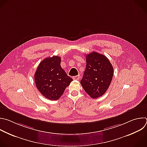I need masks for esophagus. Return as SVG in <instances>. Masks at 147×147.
<instances>
[{
  "mask_svg": "<svg viewBox=\"0 0 147 147\" xmlns=\"http://www.w3.org/2000/svg\"><path fill=\"white\" fill-rule=\"evenodd\" d=\"M73 79L75 80H80V76L77 75V76H74V77H73Z\"/></svg>",
  "mask_w": 147,
  "mask_h": 147,
  "instance_id": "1",
  "label": "esophagus"
}]
</instances>
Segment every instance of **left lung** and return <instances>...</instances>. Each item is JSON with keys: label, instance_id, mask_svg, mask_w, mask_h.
Masks as SVG:
<instances>
[{"label": "left lung", "instance_id": "obj_1", "mask_svg": "<svg viewBox=\"0 0 147 147\" xmlns=\"http://www.w3.org/2000/svg\"><path fill=\"white\" fill-rule=\"evenodd\" d=\"M86 68L80 83L93 99L103 95L113 79L114 69L109 59L96 52L86 55Z\"/></svg>", "mask_w": 147, "mask_h": 147}]
</instances>
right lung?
Returning <instances> with one entry per match:
<instances>
[{"mask_svg": "<svg viewBox=\"0 0 147 147\" xmlns=\"http://www.w3.org/2000/svg\"><path fill=\"white\" fill-rule=\"evenodd\" d=\"M61 61L58 56L46 58L40 62L34 74L37 89L51 100L59 99L73 81L61 67Z\"/></svg>", "mask_w": 147, "mask_h": 147, "instance_id": "right-lung-1", "label": "right lung"}]
</instances>
